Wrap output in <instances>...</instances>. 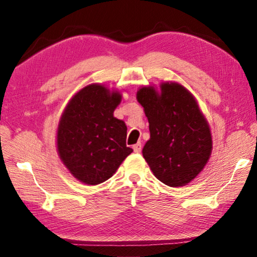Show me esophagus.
Here are the masks:
<instances>
[{"mask_svg":"<svg viewBox=\"0 0 257 257\" xmlns=\"http://www.w3.org/2000/svg\"><path fill=\"white\" fill-rule=\"evenodd\" d=\"M142 147H143V146H142L141 143H137V144H135V145L133 146L135 153H141V152H142Z\"/></svg>","mask_w":257,"mask_h":257,"instance_id":"1","label":"esophagus"}]
</instances>
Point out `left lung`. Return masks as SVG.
I'll return each mask as SVG.
<instances>
[{"mask_svg": "<svg viewBox=\"0 0 257 257\" xmlns=\"http://www.w3.org/2000/svg\"><path fill=\"white\" fill-rule=\"evenodd\" d=\"M137 101L150 123L143 156L151 170L165 185H187L201 173L212 152L210 125L196 99L178 82L165 81L160 90L142 87Z\"/></svg>", "mask_w": 257, "mask_h": 257, "instance_id": "8db88e82", "label": "left lung"}]
</instances>
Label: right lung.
Here are the masks:
<instances>
[{
	"label": "right lung",
	"mask_w": 257,
	"mask_h": 257,
	"mask_svg": "<svg viewBox=\"0 0 257 257\" xmlns=\"http://www.w3.org/2000/svg\"><path fill=\"white\" fill-rule=\"evenodd\" d=\"M121 94L99 84L80 89L61 115L56 146L71 175L98 185L114 175L133 150L125 145L127 125L113 116Z\"/></svg>",
	"instance_id": "add662e5"
}]
</instances>
